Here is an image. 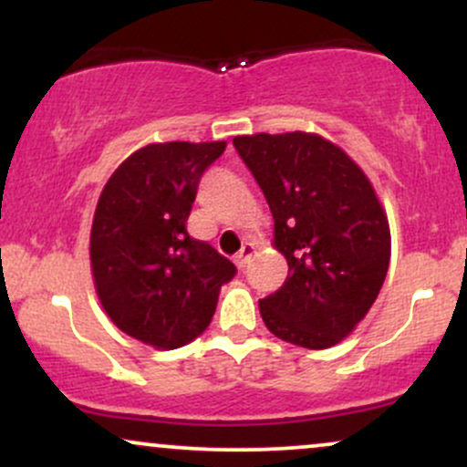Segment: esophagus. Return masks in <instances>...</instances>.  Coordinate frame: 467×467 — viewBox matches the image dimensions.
<instances>
[{
  "label": "esophagus",
  "mask_w": 467,
  "mask_h": 467,
  "mask_svg": "<svg viewBox=\"0 0 467 467\" xmlns=\"http://www.w3.org/2000/svg\"><path fill=\"white\" fill-rule=\"evenodd\" d=\"M252 245L250 244H244L241 245V250L237 252V254H234V264H237V267L239 270H245V265H248V261H250V256H252Z\"/></svg>",
  "instance_id": "esophagus-1"
}]
</instances>
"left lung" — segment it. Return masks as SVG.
I'll return each instance as SVG.
<instances>
[{
  "instance_id": "1",
  "label": "left lung",
  "mask_w": 467,
  "mask_h": 467,
  "mask_svg": "<svg viewBox=\"0 0 467 467\" xmlns=\"http://www.w3.org/2000/svg\"><path fill=\"white\" fill-rule=\"evenodd\" d=\"M275 217L287 278L261 298V318L281 340L327 349L356 329L382 289L390 230L371 182L316 133H256L233 140Z\"/></svg>"
}]
</instances>
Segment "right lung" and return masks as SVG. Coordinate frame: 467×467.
<instances>
[{"mask_svg":"<svg viewBox=\"0 0 467 467\" xmlns=\"http://www.w3.org/2000/svg\"><path fill=\"white\" fill-rule=\"evenodd\" d=\"M226 142H164L114 171L94 213L96 294L127 336L178 349L206 331L219 289L237 275L226 256L186 233L203 171Z\"/></svg>","mask_w":467,"mask_h":467,"instance_id":"1","label":"right lung"}]
</instances>
